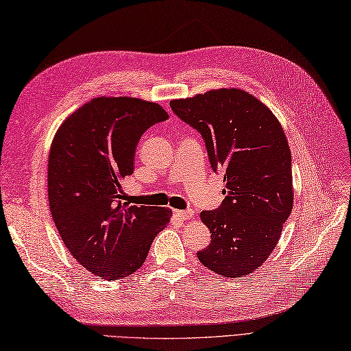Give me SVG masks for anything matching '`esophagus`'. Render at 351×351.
Segmentation results:
<instances>
[{
    "label": "esophagus",
    "mask_w": 351,
    "mask_h": 351,
    "mask_svg": "<svg viewBox=\"0 0 351 351\" xmlns=\"http://www.w3.org/2000/svg\"><path fill=\"white\" fill-rule=\"evenodd\" d=\"M176 215H177V216H180V217H182V219H184V220H189V219H192V217H193V210H191V208L182 210V211L176 210Z\"/></svg>",
    "instance_id": "obj_1"
}]
</instances>
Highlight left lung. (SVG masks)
I'll list each match as a JSON object with an SVG mask.
<instances>
[{
    "label": "left lung",
    "instance_id": "8db88e82",
    "mask_svg": "<svg viewBox=\"0 0 351 351\" xmlns=\"http://www.w3.org/2000/svg\"><path fill=\"white\" fill-rule=\"evenodd\" d=\"M169 106L201 134L213 171L226 182L220 207L201 213L211 241L198 259L223 277L250 274L276 249L292 213V156L283 128L240 89L208 90Z\"/></svg>",
    "mask_w": 351,
    "mask_h": 351
}]
</instances>
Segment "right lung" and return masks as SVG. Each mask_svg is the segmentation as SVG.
<instances>
[{
    "instance_id": "right-lung-1",
    "label": "right lung",
    "mask_w": 351,
    "mask_h": 351,
    "mask_svg": "<svg viewBox=\"0 0 351 351\" xmlns=\"http://www.w3.org/2000/svg\"><path fill=\"white\" fill-rule=\"evenodd\" d=\"M167 119L155 102L99 97L74 111L55 135L47 169L50 213L68 252L101 278L140 269L169 221L168 208L121 201L141 135Z\"/></svg>"
}]
</instances>
